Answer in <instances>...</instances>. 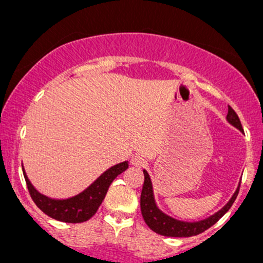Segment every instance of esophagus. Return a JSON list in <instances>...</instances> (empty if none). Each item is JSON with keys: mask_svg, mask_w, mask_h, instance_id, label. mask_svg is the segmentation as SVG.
Segmentation results:
<instances>
[{"mask_svg": "<svg viewBox=\"0 0 263 263\" xmlns=\"http://www.w3.org/2000/svg\"><path fill=\"white\" fill-rule=\"evenodd\" d=\"M131 164L135 165V167H143V165L146 164V159L142 156L136 155L131 158Z\"/></svg>", "mask_w": 263, "mask_h": 263, "instance_id": "obj_1", "label": "esophagus"}]
</instances>
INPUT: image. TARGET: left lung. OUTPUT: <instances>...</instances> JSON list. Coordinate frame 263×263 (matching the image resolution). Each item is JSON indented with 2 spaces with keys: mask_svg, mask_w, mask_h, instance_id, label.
<instances>
[{
  "mask_svg": "<svg viewBox=\"0 0 263 263\" xmlns=\"http://www.w3.org/2000/svg\"><path fill=\"white\" fill-rule=\"evenodd\" d=\"M226 121L234 126L235 128L240 129L243 132L242 126H241L240 119L232 108L229 106V112L226 115ZM144 174V183L142 186L141 192V213L143 216L144 222L148 225L151 230H153L157 234L163 235V236H170V237H190L195 236V235L200 234L209 229L210 226L215 224L218 220L221 218L222 215L231 208L234 204L235 199L237 197L238 186L232 194V197L229 199V201L219 211L215 214L210 215L209 218H205L199 221H184V220H178L176 218L167 215L165 213L159 209L158 205L156 203L155 193H153V185L152 180H151L149 174L147 173L146 170H143Z\"/></svg>",
  "mask_w": 263,
  "mask_h": 263,
  "instance_id": "1",
  "label": "left lung"
}]
</instances>
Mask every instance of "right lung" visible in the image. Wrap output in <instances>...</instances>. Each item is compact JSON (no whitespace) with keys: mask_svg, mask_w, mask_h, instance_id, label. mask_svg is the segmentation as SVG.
I'll return each instance as SVG.
<instances>
[{"mask_svg":"<svg viewBox=\"0 0 263 263\" xmlns=\"http://www.w3.org/2000/svg\"><path fill=\"white\" fill-rule=\"evenodd\" d=\"M127 168L128 161L115 164L105 171L104 173L100 174L87 188L80 192L79 194L65 199H54L42 194L33 186V184L28 179V177H27L25 168L22 165L27 188H28L29 194H31L35 205L52 219L63 222H71V224L84 222L91 218L101 205L107 193L108 186L112 183V180L119 174H121L122 172L127 170Z\"/></svg>","mask_w":263,"mask_h":263,"instance_id":"right-lung-1","label":"right lung"}]
</instances>
